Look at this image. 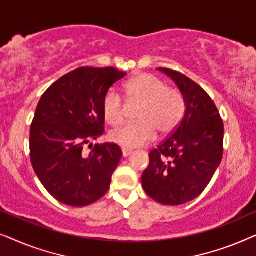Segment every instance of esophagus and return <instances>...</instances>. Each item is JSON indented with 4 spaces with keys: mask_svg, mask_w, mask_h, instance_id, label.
<instances>
[{
    "mask_svg": "<svg viewBox=\"0 0 256 256\" xmlns=\"http://www.w3.org/2000/svg\"><path fill=\"white\" fill-rule=\"evenodd\" d=\"M132 152V149H128V148H122V156L124 157H128L130 154Z\"/></svg>",
    "mask_w": 256,
    "mask_h": 256,
    "instance_id": "1",
    "label": "esophagus"
}]
</instances>
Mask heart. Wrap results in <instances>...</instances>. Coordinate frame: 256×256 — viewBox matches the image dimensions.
<instances>
[{
	"label": "heart",
	"mask_w": 256,
	"mask_h": 256,
	"mask_svg": "<svg viewBox=\"0 0 256 256\" xmlns=\"http://www.w3.org/2000/svg\"><path fill=\"white\" fill-rule=\"evenodd\" d=\"M129 100L138 101L136 118L110 132V140L124 148L132 149L146 144L160 134L174 132L183 118L185 112L184 98L180 90L168 87L166 82L149 73H141L128 80L124 86ZM104 120L112 126H118L124 120L122 98L110 90L102 100Z\"/></svg>",
	"instance_id": "heart-1"
}]
</instances>
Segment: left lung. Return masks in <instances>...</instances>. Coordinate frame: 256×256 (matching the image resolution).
<instances>
[{"label":"left lung","instance_id":"obj_1","mask_svg":"<svg viewBox=\"0 0 256 256\" xmlns=\"http://www.w3.org/2000/svg\"><path fill=\"white\" fill-rule=\"evenodd\" d=\"M176 84L185 102L180 124L149 154L143 171L146 194L163 205H182L197 198L222 163L224 124L214 102L198 84L174 70L158 68Z\"/></svg>","mask_w":256,"mask_h":256}]
</instances>
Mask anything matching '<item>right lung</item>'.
Returning <instances> with one entry per match:
<instances>
[{
    "label": "right lung",
    "instance_id": "add662e5",
    "mask_svg": "<svg viewBox=\"0 0 256 256\" xmlns=\"http://www.w3.org/2000/svg\"><path fill=\"white\" fill-rule=\"evenodd\" d=\"M124 76L114 68H76L52 84L37 104L30 128L31 164L48 194L62 204L82 208L110 188L120 146L96 143L88 156L82 146L104 134V96Z\"/></svg>",
    "mask_w": 256,
    "mask_h": 256
}]
</instances>
